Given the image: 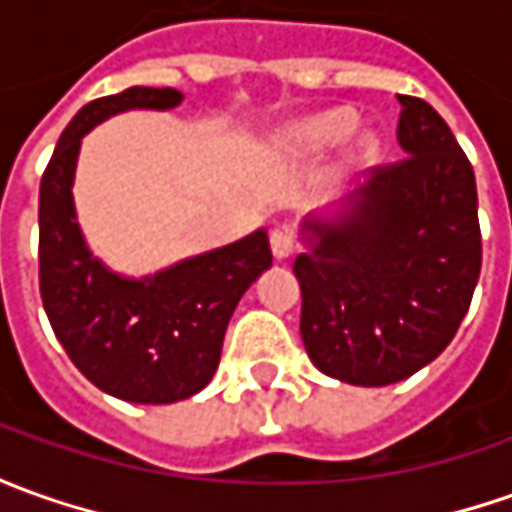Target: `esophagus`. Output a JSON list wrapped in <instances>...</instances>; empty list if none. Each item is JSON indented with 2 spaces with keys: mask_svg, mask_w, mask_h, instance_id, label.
Returning <instances> with one entry per match:
<instances>
[{
  "mask_svg": "<svg viewBox=\"0 0 512 512\" xmlns=\"http://www.w3.org/2000/svg\"><path fill=\"white\" fill-rule=\"evenodd\" d=\"M293 247H296V236H293L290 227H276L270 233V250H273L276 259H287L293 253Z\"/></svg>",
  "mask_w": 512,
  "mask_h": 512,
  "instance_id": "34e87169",
  "label": "esophagus"
}]
</instances>
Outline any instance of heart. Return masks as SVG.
<instances>
[{
    "label": "heart",
    "mask_w": 512,
    "mask_h": 512,
    "mask_svg": "<svg viewBox=\"0 0 512 512\" xmlns=\"http://www.w3.org/2000/svg\"><path fill=\"white\" fill-rule=\"evenodd\" d=\"M359 125V116L356 110L350 108H336L327 110V113H319L313 119H307L302 125L287 133L285 145L290 153L296 156H319V153H327V150L339 148L342 142H347L353 136V130ZM376 150V145L367 139L362 145L364 156H370Z\"/></svg>",
    "instance_id": "obj_1"
}]
</instances>
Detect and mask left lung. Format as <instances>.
Segmentation results:
<instances>
[{
	"instance_id": "obj_1",
	"label": "left lung",
	"mask_w": 512,
	"mask_h": 512,
	"mask_svg": "<svg viewBox=\"0 0 512 512\" xmlns=\"http://www.w3.org/2000/svg\"><path fill=\"white\" fill-rule=\"evenodd\" d=\"M399 145L339 219H307L302 342L347 384L384 387L453 342L482 273L476 176L453 130L424 99L399 96Z\"/></svg>"
}]
</instances>
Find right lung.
Listing matches in <instances>:
<instances>
[{"label":"right lung","instance_id":"1","mask_svg":"<svg viewBox=\"0 0 512 512\" xmlns=\"http://www.w3.org/2000/svg\"><path fill=\"white\" fill-rule=\"evenodd\" d=\"M173 88H128L79 110L39 187V293L70 362L99 390L136 404L182 402L216 373L233 310L273 253L265 230L148 279L110 273L85 245L73 210L82 136L113 113L168 110Z\"/></svg>","mask_w":512,"mask_h":512}]
</instances>
